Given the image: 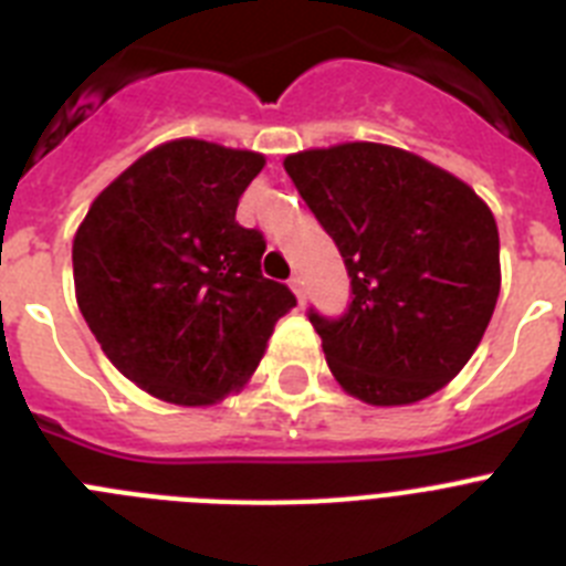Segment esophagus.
Returning a JSON list of instances; mask_svg holds the SVG:
<instances>
[{"label": "esophagus", "mask_w": 566, "mask_h": 566, "mask_svg": "<svg viewBox=\"0 0 566 566\" xmlns=\"http://www.w3.org/2000/svg\"><path fill=\"white\" fill-rule=\"evenodd\" d=\"M289 286H292V292L297 294V300H300V303H306V292H303V280H300L297 274H294V277L289 280Z\"/></svg>", "instance_id": "obj_1"}]
</instances>
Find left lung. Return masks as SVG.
<instances>
[{
	"label": "left lung",
	"instance_id": "left-lung-1",
	"mask_svg": "<svg viewBox=\"0 0 566 566\" xmlns=\"http://www.w3.org/2000/svg\"><path fill=\"white\" fill-rule=\"evenodd\" d=\"M289 178L352 277L339 317L308 308L328 368L368 405H411L464 368L496 308L499 229L464 181L354 142L289 155Z\"/></svg>",
	"mask_w": 566,
	"mask_h": 566
}]
</instances>
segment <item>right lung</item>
Returning <instances> with one entry per match:
<instances>
[{
    "label": "right lung",
    "instance_id": "right-lung-1",
    "mask_svg": "<svg viewBox=\"0 0 566 566\" xmlns=\"http://www.w3.org/2000/svg\"><path fill=\"white\" fill-rule=\"evenodd\" d=\"M263 155L195 138L124 169L73 240L76 300L109 363L175 405H212L247 382L283 314L263 277L266 240L234 221Z\"/></svg>",
    "mask_w": 566,
    "mask_h": 566
}]
</instances>
